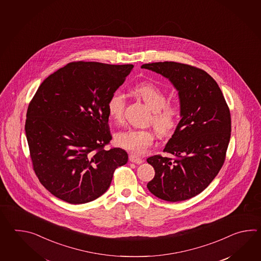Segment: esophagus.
Returning a JSON list of instances; mask_svg holds the SVG:
<instances>
[{"mask_svg": "<svg viewBox=\"0 0 261 261\" xmlns=\"http://www.w3.org/2000/svg\"><path fill=\"white\" fill-rule=\"evenodd\" d=\"M128 159H129V161L134 162V163H136V164H141V163H143V162H144L143 159H141L140 156H138L137 155H135V154H129V155H128Z\"/></svg>", "mask_w": 261, "mask_h": 261, "instance_id": "obj_1", "label": "esophagus"}]
</instances>
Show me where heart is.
<instances>
[{
  "label": "heart",
  "mask_w": 261,
  "mask_h": 261,
  "mask_svg": "<svg viewBox=\"0 0 261 261\" xmlns=\"http://www.w3.org/2000/svg\"><path fill=\"white\" fill-rule=\"evenodd\" d=\"M133 92L153 110L150 123L160 136H168L177 127L182 115V106L177 100L167 101V93L148 82L139 83L133 88ZM126 97L121 91H115L107 102L109 117L116 122H122L126 108ZM154 133L149 129L129 128L117 133L115 143L123 149L134 154H143L153 145Z\"/></svg>",
  "instance_id": "1"
}]
</instances>
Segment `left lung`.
I'll return each mask as SVG.
<instances>
[{
    "mask_svg": "<svg viewBox=\"0 0 261 261\" xmlns=\"http://www.w3.org/2000/svg\"><path fill=\"white\" fill-rule=\"evenodd\" d=\"M142 68L169 78L182 106V118L163 150L174 159L146 160L155 170L147 189L167 201L189 200L211 184L224 164L231 132L229 108L216 80L200 68L174 61Z\"/></svg>",
    "mask_w": 261,
    "mask_h": 261,
    "instance_id": "8db88e82",
    "label": "left lung"
}]
</instances>
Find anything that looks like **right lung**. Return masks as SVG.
Returning <instances> with one entry per match:
<instances>
[{
	"label": "right lung",
	"mask_w": 261,
	"mask_h": 261,
	"mask_svg": "<svg viewBox=\"0 0 261 261\" xmlns=\"http://www.w3.org/2000/svg\"><path fill=\"white\" fill-rule=\"evenodd\" d=\"M133 64L72 61L45 78L30 101L25 123L34 172L50 193L72 204L96 200L128 162L112 134L108 100Z\"/></svg>",
	"instance_id": "add662e5"
}]
</instances>
